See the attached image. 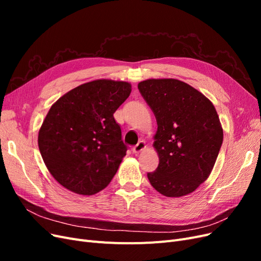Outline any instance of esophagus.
<instances>
[{"label":"esophagus","mask_w":261,"mask_h":261,"mask_svg":"<svg viewBox=\"0 0 261 261\" xmlns=\"http://www.w3.org/2000/svg\"><path fill=\"white\" fill-rule=\"evenodd\" d=\"M146 149V144H145V141H139V143L133 148V152L135 153V154H138L139 152H141L143 151V150H145Z\"/></svg>","instance_id":"esophagus-1"}]
</instances>
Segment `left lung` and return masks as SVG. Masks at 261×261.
I'll return each mask as SVG.
<instances>
[{"label":"left lung","mask_w":261,"mask_h":261,"mask_svg":"<svg viewBox=\"0 0 261 261\" xmlns=\"http://www.w3.org/2000/svg\"><path fill=\"white\" fill-rule=\"evenodd\" d=\"M138 89L158 124L153 147L159 165L148 173L150 184L167 197L193 193L209 177L223 141L215 106L173 78L143 81Z\"/></svg>","instance_id":"obj_1"}]
</instances>
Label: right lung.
Segmentation results:
<instances>
[{
	"label": "right lung",
	"instance_id": "add662e5",
	"mask_svg": "<svg viewBox=\"0 0 261 261\" xmlns=\"http://www.w3.org/2000/svg\"><path fill=\"white\" fill-rule=\"evenodd\" d=\"M130 91L127 82L96 80L69 90L50 108L38 146L63 187L89 196L110 184L127 150L113 114Z\"/></svg>",
	"mask_w": 261,
	"mask_h": 261
}]
</instances>
